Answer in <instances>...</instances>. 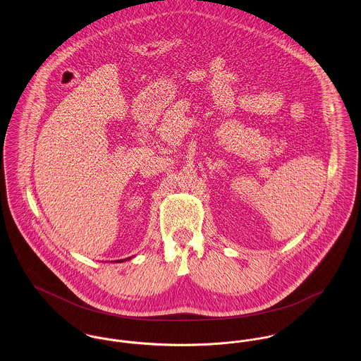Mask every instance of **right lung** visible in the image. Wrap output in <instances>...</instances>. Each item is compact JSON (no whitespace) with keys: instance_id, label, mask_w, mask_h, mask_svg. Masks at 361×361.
<instances>
[{"instance_id":"right-lung-1","label":"right lung","mask_w":361,"mask_h":361,"mask_svg":"<svg viewBox=\"0 0 361 361\" xmlns=\"http://www.w3.org/2000/svg\"><path fill=\"white\" fill-rule=\"evenodd\" d=\"M132 257H129V258H125V259H116L115 262H123V261H128V259H130Z\"/></svg>"}]
</instances>
